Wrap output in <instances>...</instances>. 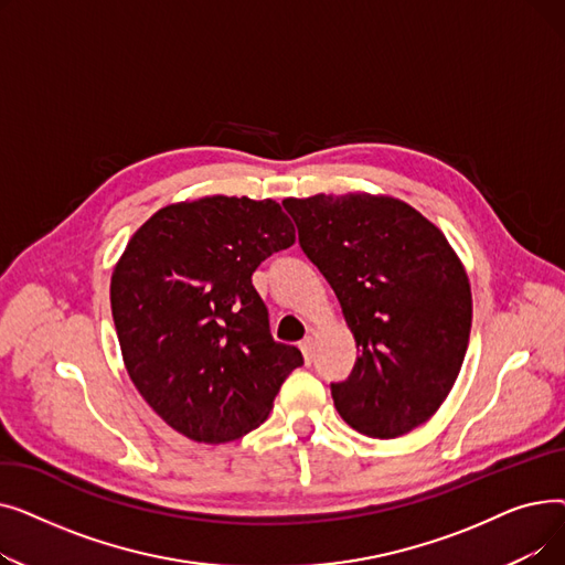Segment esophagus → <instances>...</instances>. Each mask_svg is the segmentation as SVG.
Segmentation results:
<instances>
[{"instance_id": "esophagus-1", "label": "esophagus", "mask_w": 565, "mask_h": 565, "mask_svg": "<svg viewBox=\"0 0 565 565\" xmlns=\"http://www.w3.org/2000/svg\"><path fill=\"white\" fill-rule=\"evenodd\" d=\"M313 345H316L313 337H307V339L300 343V350H302V354H305V362H307V364H311V360H313Z\"/></svg>"}]
</instances>
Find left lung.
<instances>
[{
	"label": "left lung",
	"instance_id": "left-lung-1",
	"mask_svg": "<svg viewBox=\"0 0 565 565\" xmlns=\"http://www.w3.org/2000/svg\"><path fill=\"white\" fill-rule=\"evenodd\" d=\"M284 205L360 350L348 380L332 384L343 422L377 439L426 424L469 343L462 260L430 220L394 196L316 194Z\"/></svg>",
	"mask_w": 565,
	"mask_h": 565
}]
</instances>
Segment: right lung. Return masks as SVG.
Returning <instances> with one entry per match:
<instances>
[{
    "mask_svg": "<svg viewBox=\"0 0 565 565\" xmlns=\"http://www.w3.org/2000/svg\"><path fill=\"white\" fill-rule=\"evenodd\" d=\"M295 243L273 199L203 196L169 203L128 241L109 300L124 364L173 430L224 444L258 428L302 352L277 343L252 284Z\"/></svg>",
    "mask_w": 565,
    "mask_h": 565,
    "instance_id": "right-lung-1",
    "label": "right lung"
}]
</instances>
